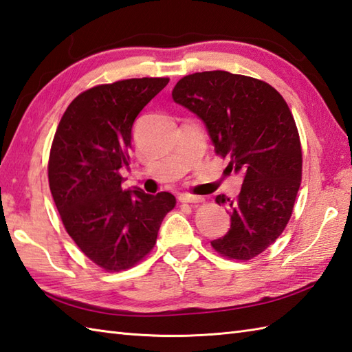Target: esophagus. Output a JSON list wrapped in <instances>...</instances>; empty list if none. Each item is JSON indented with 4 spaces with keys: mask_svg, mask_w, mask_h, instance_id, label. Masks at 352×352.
Segmentation results:
<instances>
[{
    "mask_svg": "<svg viewBox=\"0 0 352 352\" xmlns=\"http://www.w3.org/2000/svg\"><path fill=\"white\" fill-rule=\"evenodd\" d=\"M179 202H182V204H199V202H202V197L186 195V192H185V195L179 196Z\"/></svg>",
    "mask_w": 352,
    "mask_h": 352,
    "instance_id": "obj_1",
    "label": "esophagus"
}]
</instances>
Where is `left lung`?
I'll list each match as a JSON object with an SVG mask.
<instances>
[{"mask_svg": "<svg viewBox=\"0 0 352 352\" xmlns=\"http://www.w3.org/2000/svg\"><path fill=\"white\" fill-rule=\"evenodd\" d=\"M204 121L226 170L243 175L240 195L216 197L226 205L231 228L211 246L232 260H250L283 234L302 176L299 133L285 100L258 78L204 71L181 78L171 92Z\"/></svg>", "mask_w": 352, "mask_h": 352, "instance_id": "obj_1", "label": "left lung"}]
</instances>
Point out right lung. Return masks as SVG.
Returning <instances> with one entry per match:
<instances>
[{
    "mask_svg": "<svg viewBox=\"0 0 352 352\" xmlns=\"http://www.w3.org/2000/svg\"><path fill=\"white\" fill-rule=\"evenodd\" d=\"M170 78H127L98 85L67 107L54 135L48 182L67 232L92 263L107 272L135 266L156 243L171 192L124 190L135 118Z\"/></svg>",
    "mask_w": 352,
    "mask_h": 352,
    "instance_id": "right-lung-1",
    "label": "right lung"
}]
</instances>
